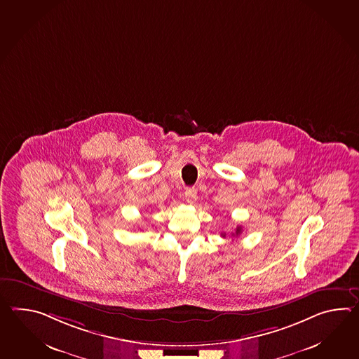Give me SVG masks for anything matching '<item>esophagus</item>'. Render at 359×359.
I'll return each instance as SVG.
<instances>
[{
  "instance_id": "obj_1",
  "label": "esophagus",
  "mask_w": 359,
  "mask_h": 359,
  "mask_svg": "<svg viewBox=\"0 0 359 359\" xmlns=\"http://www.w3.org/2000/svg\"><path fill=\"white\" fill-rule=\"evenodd\" d=\"M185 199L189 205H194L197 201V189L196 188H187L185 191Z\"/></svg>"
}]
</instances>
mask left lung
<instances>
[{
  "mask_svg": "<svg viewBox=\"0 0 359 359\" xmlns=\"http://www.w3.org/2000/svg\"><path fill=\"white\" fill-rule=\"evenodd\" d=\"M241 231H242V228L241 226H237V229H236V233H233L231 236H239L241 234ZM222 237L225 238V233H222Z\"/></svg>",
  "mask_w": 359,
  "mask_h": 359,
  "instance_id": "obj_1",
  "label": "left lung"
}]
</instances>
